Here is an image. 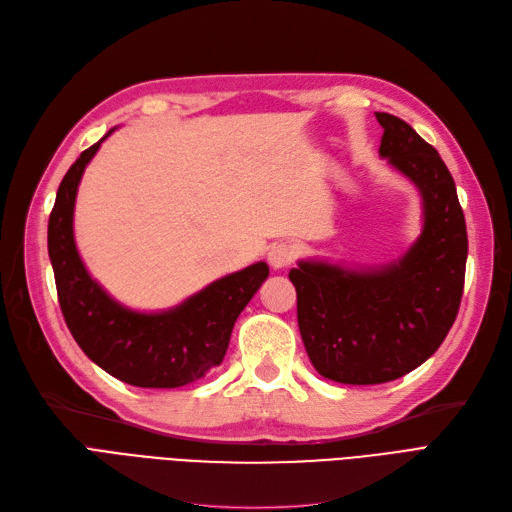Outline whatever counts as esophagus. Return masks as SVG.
I'll return each instance as SVG.
<instances>
[{
	"label": "esophagus",
	"instance_id": "esophagus-1",
	"mask_svg": "<svg viewBox=\"0 0 512 512\" xmlns=\"http://www.w3.org/2000/svg\"><path fill=\"white\" fill-rule=\"evenodd\" d=\"M293 259H295V251L289 244H274L268 249V263L272 270H285L287 266H291Z\"/></svg>",
	"mask_w": 512,
	"mask_h": 512
}]
</instances>
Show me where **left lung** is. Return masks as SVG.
Listing matches in <instances>:
<instances>
[{
	"label": "left lung",
	"instance_id": "8db88e82",
	"mask_svg": "<svg viewBox=\"0 0 512 512\" xmlns=\"http://www.w3.org/2000/svg\"><path fill=\"white\" fill-rule=\"evenodd\" d=\"M375 118L384 128L380 158L420 196L418 238L373 266L308 257L289 272L314 369L352 386L399 380L439 350L460 308L468 257L456 183L439 151L401 118Z\"/></svg>",
	"mask_w": 512,
	"mask_h": 512
}]
</instances>
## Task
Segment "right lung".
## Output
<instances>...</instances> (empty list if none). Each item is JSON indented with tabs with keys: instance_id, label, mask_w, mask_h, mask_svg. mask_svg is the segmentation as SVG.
I'll list each match as a JSON object with an SVG mask.
<instances>
[{
	"instance_id": "right-lung-1",
	"label": "right lung",
	"mask_w": 512,
	"mask_h": 512,
	"mask_svg": "<svg viewBox=\"0 0 512 512\" xmlns=\"http://www.w3.org/2000/svg\"><path fill=\"white\" fill-rule=\"evenodd\" d=\"M107 135L63 177L48 221V255L59 304L75 342L94 365L139 388H181L223 363L236 318L270 276L266 261L221 276L166 310L124 306L92 278L75 244L73 215L84 170Z\"/></svg>"
}]
</instances>
